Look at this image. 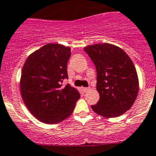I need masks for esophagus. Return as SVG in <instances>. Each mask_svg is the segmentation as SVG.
<instances>
[{
    "label": "esophagus",
    "instance_id": "1",
    "mask_svg": "<svg viewBox=\"0 0 156 156\" xmlns=\"http://www.w3.org/2000/svg\"><path fill=\"white\" fill-rule=\"evenodd\" d=\"M83 90L84 93H87L90 90V88L88 87H83Z\"/></svg>",
    "mask_w": 156,
    "mask_h": 156
}]
</instances>
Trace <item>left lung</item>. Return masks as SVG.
<instances>
[{
	"mask_svg": "<svg viewBox=\"0 0 156 156\" xmlns=\"http://www.w3.org/2000/svg\"><path fill=\"white\" fill-rule=\"evenodd\" d=\"M97 69L99 101L93 111L104 118H116L131 108L138 93V78L133 62L119 47L109 43L83 48Z\"/></svg>",
	"mask_w": 156,
	"mask_h": 156,
	"instance_id": "8db88e82",
	"label": "left lung"
}]
</instances>
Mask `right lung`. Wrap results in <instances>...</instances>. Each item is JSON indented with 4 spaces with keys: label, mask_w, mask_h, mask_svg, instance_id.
<instances>
[{
    "label": "right lung",
    "mask_w": 156,
    "mask_h": 156,
    "mask_svg": "<svg viewBox=\"0 0 156 156\" xmlns=\"http://www.w3.org/2000/svg\"><path fill=\"white\" fill-rule=\"evenodd\" d=\"M70 47L48 43L27 58L21 71L20 90L28 111L38 121L56 124L71 115L80 94L69 84L67 62Z\"/></svg>",
    "instance_id": "1"
}]
</instances>
